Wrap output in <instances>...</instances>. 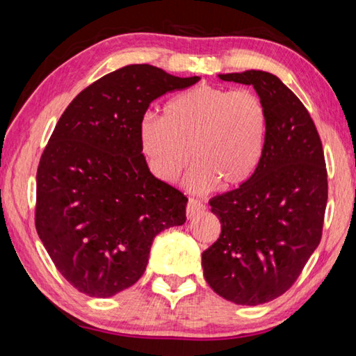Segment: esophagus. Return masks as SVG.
<instances>
[{
	"label": "esophagus",
	"instance_id": "obj_1",
	"mask_svg": "<svg viewBox=\"0 0 356 356\" xmlns=\"http://www.w3.org/2000/svg\"><path fill=\"white\" fill-rule=\"evenodd\" d=\"M202 212H206V206H204L201 201L190 200L188 204H186V216H188L190 220L195 218L197 215H201Z\"/></svg>",
	"mask_w": 356,
	"mask_h": 356
}]
</instances>
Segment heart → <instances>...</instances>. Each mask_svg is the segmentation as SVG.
Returning a JSON list of instances; mask_svg holds the SVG:
<instances>
[{"label":"heart","instance_id":"1","mask_svg":"<svg viewBox=\"0 0 356 356\" xmlns=\"http://www.w3.org/2000/svg\"><path fill=\"white\" fill-rule=\"evenodd\" d=\"M268 114L257 94L200 84L177 94L163 108V118L144 116L138 127L140 149L154 176L177 180L190 160L186 188L206 193L216 185H243L261 163Z\"/></svg>","mask_w":356,"mask_h":356}]
</instances>
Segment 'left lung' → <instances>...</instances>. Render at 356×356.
<instances>
[{
	"label": "left lung",
	"instance_id": "1",
	"mask_svg": "<svg viewBox=\"0 0 356 356\" xmlns=\"http://www.w3.org/2000/svg\"><path fill=\"white\" fill-rule=\"evenodd\" d=\"M218 78L254 88L268 130L252 177L209 201L221 234L202 252V268L220 297L256 306L284 293L321 243L327 170L308 110L278 76L246 70Z\"/></svg>",
	"mask_w": 356,
	"mask_h": 356
}]
</instances>
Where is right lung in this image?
Listing matches in <instances>:
<instances>
[{
	"label": "right lung",
	"instance_id": "right-lung-1",
	"mask_svg": "<svg viewBox=\"0 0 356 356\" xmlns=\"http://www.w3.org/2000/svg\"><path fill=\"white\" fill-rule=\"evenodd\" d=\"M125 65L72 100L38 170L35 229L76 291L113 297L141 278L156 234L184 225L186 197L150 172L138 127L161 95L200 81Z\"/></svg>",
	"mask_w": 356,
	"mask_h": 356
}]
</instances>
